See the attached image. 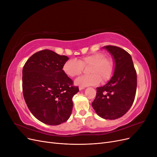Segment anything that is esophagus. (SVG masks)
<instances>
[{"mask_svg":"<svg viewBox=\"0 0 157 157\" xmlns=\"http://www.w3.org/2000/svg\"><path fill=\"white\" fill-rule=\"evenodd\" d=\"M84 88H85L84 86H80V87H79V90H83V89H84Z\"/></svg>","mask_w":157,"mask_h":157,"instance_id":"1","label":"esophagus"}]
</instances>
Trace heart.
I'll return each mask as SVG.
<instances>
[{"instance_id":"1","label":"heart","mask_w":157,"mask_h":157,"mask_svg":"<svg viewBox=\"0 0 157 157\" xmlns=\"http://www.w3.org/2000/svg\"><path fill=\"white\" fill-rule=\"evenodd\" d=\"M89 67L88 75H83L75 80V84L81 86H94L100 80L105 82L110 80L115 71V64L111 58H105V54L98 52L82 57L78 60L70 59L63 65L64 73L70 77H75L82 73L84 67Z\"/></svg>"}]
</instances>
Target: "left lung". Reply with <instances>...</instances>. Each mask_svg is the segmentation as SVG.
Returning <instances> with one entry per match:
<instances>
[{"instance_id": "left-lung-1", "label": "left lung", "mask_w": 157, "mask_h": 157, "mask_svg": "<svg viewBox=\"0 0 157 157\" xmlns=\"http://www.w3.org/2000/svg\"><path fill=\"white\" fill-rule=\"evenodd\" d=\"M103 48L113 56L115 71L105 85L97 88L96 96L92 105L100 117L115 120L126 114L134 103L137 74L132 57L126 50L115 46Z\"/></svg>"}]
</instances>
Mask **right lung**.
Returning <instances> with one entry per match:
<instances>
[{"mask_svg":"<svg viewBox=\"0 0 157 157\" xmlns=\"http://www.w3.org/2000/svg\"><path fill=\"white\" fill-rule=\"evenodd\" d=\"M69 58L50 50L36 52L23 68V94L33 116L48 125L67 121L79 89L63 71Z\"/></svg>","mask_w":157,"mask_h":157,"instance_id":"1","label":"right lung"}]
</instances>
